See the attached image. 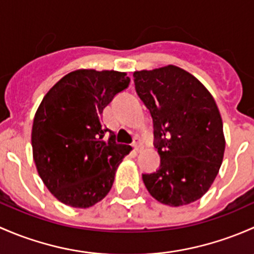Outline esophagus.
I'll list each match as a JSON object with an SVG mask.
<instances>
[{"label": "esophagus", "instance_id": "esophagus-1", "mask_svg": "<svg viewBox=\"0 0 254 254\" xmlns=\"http://www.w3.org/2000/svg\"><path fill=\"white\" fill-rule=\"evenodd\" d=\"M133 146H134L135 151H140L142 150V143H140L139 138H135L134 142H133Z\"/></svg>", "mask_w": 254, "mask_h": 254}]
</instances>
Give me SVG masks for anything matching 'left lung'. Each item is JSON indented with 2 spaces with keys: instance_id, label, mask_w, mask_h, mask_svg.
I'll return each mask as SVG.
<instances>
[{
  "instance_id": "1",
  "label": "left lung",
  "mask_w": 254,
  "mask_h": 254,
  "mask_svg": "<svg viewBox=\"0 0 254 254\" xmlns=\"http://www.w3.org/2000/svg\"><path fill=\"white\" fill-rule=\"evenodd\" d=\"M153 117L160 167L143 175L158 202L187 205L208 192L224 159L223 120L213 95L187 70L169 64L133 73Z\"/></svg>"
}]
</instances>
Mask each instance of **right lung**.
I'll list each match as a JSON object with an SVG mask.
<instances>
[{"instance_id":"add662e5","label":"right lung","mask_w":254,"mask_h":254,"mask_svg":"<svg viewBox=\"0 0 254 254\" xmlns=\"http://www.w3.org/2000/svg\"><path fill=\"white\" fill-rule=\"evenodd\" d=\"M129 84L126 72L80 68L62 77L44 96L31 128L36 170L57 199L93 206L111 190L132 146L104 139L103 110Z\"/></svg>"}]
</instances>
